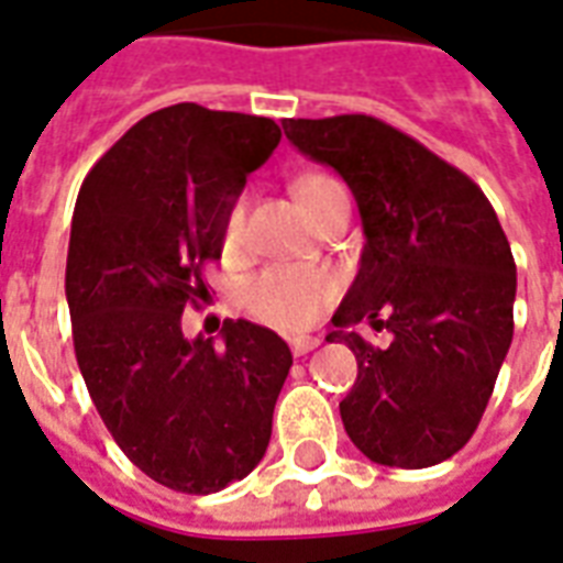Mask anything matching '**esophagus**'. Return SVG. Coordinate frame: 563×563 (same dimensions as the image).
<instances>
[{"mask_svg": "<svg viewBox=\"0 0 563 563\" xmlns=\"http://www.w3.org/2000/svg\"><path fill=\"white\" fill-rule=\"evenodd\" d=\"M319 343H322V340H316V336H298V340H292V355L295 357H303L307 355V352H313V349H319Z\"/></svg>", "mask_w": 563, "mask_h": 563, "instance_id": "1", "label": "esophagus"}]
</instances>
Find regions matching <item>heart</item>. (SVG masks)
<instances>
[{
	"instance_id": "1",
	"label": "heart",
	"mask_w": 563,
	"mask_h": 563,
	"mask_svg": "<svg viewBox=\"0 0 563 563\" xmlns=\"http://www.w3.org/2000/svg\"><path fill=\"white\" fill-rule=\"evenodd\" d=\"M345 194L343 185L322 173H310L295 181V197L301 199L307 214L322 208L328 199ZM244 229V199H235L223 223V241L235 244ZM336 277L331 271L316 268H271L262 271L247 286V303L253 313L280 331H303L319 322L324 307L334 301Z\"/></svg>"
}]
</instances>
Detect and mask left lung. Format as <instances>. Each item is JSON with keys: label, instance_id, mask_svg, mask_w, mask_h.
Masks as SVG:
<instances>
[{"label": "left lung", "instance_id": "1", "mask_svg": "<svg viewBox=\"0 0 563 563\" xmlns=\"http://www.w3.org/2000/svg\"><path fill=\"white\" fill-rule=\"evenodd\" d=\"M283 131L343 176L364 223L361 268L328 334L357 357L340 402L349 439L390 468L451 460L477 430L514 340L516 262L489 199L373 115L286 119ZM361 321L387 327L391 345L366 344Z\"/></svg>", "mask_w": 563, "mask_h": 563}]
</instances>
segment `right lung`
Returning <instances> with one entry per match:
<instances>
[{
  "label": "right lung",
  "mask_w": 563,
  "mask_h": 563,
  "mask_svg": "<svg viewBox=\"0 0 563 563\" xmlns=\"http://www.w3.org/2000/svg\"><path fill=\"white\" fill-rule=\"evenodd\" d=\"M277 143L271 119L176 103L133 124L74 206L77 364L124 456L176 493H220L268 451L289 345L247 319L223 322V345L187 340L181 313L208 298L229 208Z\"/></svg>",
  "instance_id": "add662e5"
}]
</instances>
